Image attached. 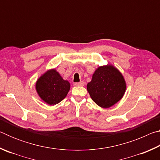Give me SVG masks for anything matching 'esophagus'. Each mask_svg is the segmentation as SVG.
<instances>
[{"mask_svg": "<svg viewBox=\"0 0 160 160\" xmlns=\"http://www.w3.org/2000/svg\"><path fill=\"white\" fill-rule=\"evenodd\" d=\"M74 85L75 86H84V85H85V82H84L83 81H80V82H75Z\"/></svg>", "mask_w": 160, "mask_h": 160, "instance_id": "obj_1", "label": "esophagus"}]
</instances>
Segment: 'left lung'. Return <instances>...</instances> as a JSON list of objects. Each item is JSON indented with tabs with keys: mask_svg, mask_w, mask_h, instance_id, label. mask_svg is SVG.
I'll return each instance as SVG.
<instances>
[{
	"mask_svg": "<svg viewBox=\"0 0 160 160\" xmlns=\"http://www.w3.org/2000/svg\"><path fill=\"white\" fill-rule=\"evenodd\" d=\"M92 99L99 107L107 109L123 98L126 82L123 75L112 64L99 66L87 85Z\"/></svg>",
	"mask_w": 160,
	"mask_h": 160,
	"instance_id": "obj_1",
	"label": "left lung"
}]
</instances>
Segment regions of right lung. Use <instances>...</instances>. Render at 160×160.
I'll list each match as a JSON object with an SVG mask.
<instances>
[{
	"label": "right lung",
	"mask_w": 160,
	"mask_h": 160,
	"mask_svg": "<svg viewBox=\"0 0 160 160\" xmlns=\"http://www.w3.org/2000/svg\"><path fill=\"white\" fill-rule=\"evenodd\" d=\"M35 88L42 100L47 104L53 106L67 96L70 84L64 80L55 68H52L48 70L38 78Z\"/></svg>",
	"instance_id": "1"
}]
</instances>
